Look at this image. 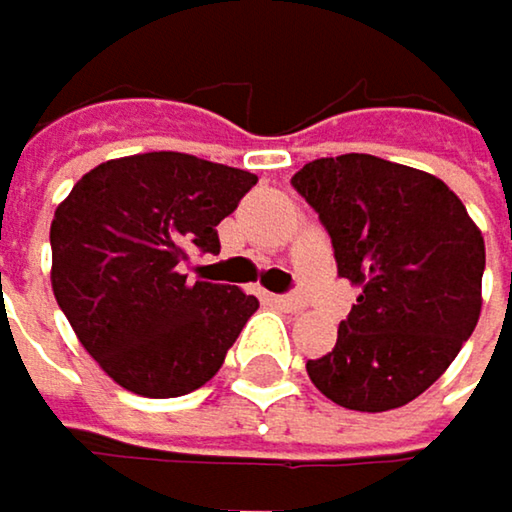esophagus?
Returning <instances> with one entry per match:
<instances>
[{
  "label": "esophagus",
  "mask_w": 512,
  "mask_h": 512,
  "mask_svg": "<svg viewBox=\"0 0 512 512\" xmlns=\"http://www.w3.org/2000/svg\"><path fill=\"white\" fill-rule=\"evenodd\" d=\"M273 304L282 310H304V301L298 298V294H273Z\"/></svg>",
  "instance_id": "34e87169"
}]
</instances>
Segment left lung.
I'll use <instances>...</instances> for the list:
<instances>
[{
    "mask_svg": "<svg viewBox=\"0 0 512 512\" xmlns=\"http://www.w3.org/2000/svg\"><path fill=\"white\" fill-rule=\"evenodd\" d=\"M291 184L328 230L338 276L359 285L338 344L307 362L310 381L353 411L418 399L479 322V227L439 178L368 153L307 162Z\"/></svg>",
    "mask_w": 512,
    "mask_h": 512,
    "instance_id": "left-lung-1",
    "label": "left lung"
}]
</instances>
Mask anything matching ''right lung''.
Instances as JSON below:
<instances>
[{
	"mask_svg": "<svg viewBox=\"0 0 512 512\" xmlns=\"http://www.w3.org/2000/svg\"><path fill=\"white\" fill-rule=\"evenodd\" d=\"M254 184L251 171L162 150L101 162L57 205V307L119 387L171 399L218 375L258 298L187 282L181 267L221 251L218 224Z\"/></svg>",
	"mask_w": 512,
	"mask_h": 512,
	"instance_id": "1",
	"label": "right lung"
}]
</instances>
